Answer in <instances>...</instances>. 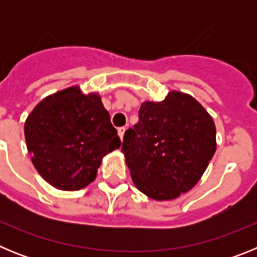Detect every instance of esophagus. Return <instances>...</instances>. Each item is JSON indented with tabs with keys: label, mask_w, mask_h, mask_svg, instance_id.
Returning <instances> with one entry per match:
<instances>
[{
	"label": "esophagus",
	"mask_w": 257,
	"mask_h": 257,
	"mask_svg": "<svg viewBox=\"0 0 257 257\" xmlns=\"http://www.w3.org/2000/svg\"><path fill=\"white\" fill-rule=\"evenodd\" d=\"M124 131H126V127H119V128H118V135H119V138H121V140L123 139Z\"/></svg>",
	"instance_id": "obj_1"
}]
</instances>
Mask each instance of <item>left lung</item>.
Wrapping results in <instances>:
<instances>
[{"label": "left lung", "mask_w": 257, "mask_h": 257, "mask_svg": "<svg viewBox=\"0 0 257 257\" xmlns=\"http://www.w3.org/2000/svg\"><path fill=\"white\" fill-rule=\"evenodd\" d=\"M121 151L136 188L169 201L198 183L216 151V128L194 97L171 91L160 103L142 104L139 122L124 133Z\"/></svg>", "instance_id": "obj_1"}]
</instances>
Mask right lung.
I'll use <instances>...</instances> for the list:
<instances>
[{
  "label": "right lung",
  "instance_id": "add662e5",
  "mask_svg": "<svg viewBox=\"0 0 257 257\" xmlns=\"http://www.w3.org/2000/svg\"><path fill=\"white\" fill-rule=\"evenodd\" d=\"M24 134L36 170L61 190L87 187L103 157L121 147L100 96L83 95L78 86L38 103L27 118Z\"/></svg>",
  "mask_w": 257,
  "mask_h": 257
}]
</instances>
